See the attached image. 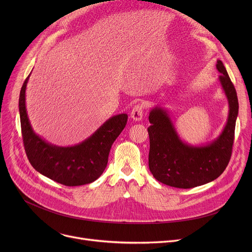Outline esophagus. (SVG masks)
Returning a JSON list of instances; mask_svg holds the SVG:
<instances>
[{"mask_svg": "<svg viewBox=\"0 0 252 252\" xmlns=\"http://www.w3.org/2000/svg\"><path fill=\"white\" fill-rule=\"evenodd\" d=\"M143 111H144V107L142 104H137L135 105L133 109H131V112H130V116L131 118L134 119V121H141L142 117H143Z\"/></svg>", "mask_w": 252, "mask_h": 252, "instance_id": "34e87169", "label": "esophagus"}]
</instances>
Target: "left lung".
Returning <instances> with one entry per match:
<instances>
[{
  "label": "left lung",
  "mask_w": 252,
  "mask_h": 252,
  "mask_svg": "<svg viewBox=\"0 0 252 252\" xmlns=\"http://www.w3.org/2000/svg\"><path fill=\"white\" fill-rule=\"evenodd\" d=\"M219 82L229 103V115L220 136L205 145L193 146L181 140L173 121L164 109L156 106L149 113V169L153 177L175 188L190 189L219 178L232 154L236 119L239 110L237 93L220 60Z\"/></svg>",
  "instance_id": "8db88e82"
}]
</instances>
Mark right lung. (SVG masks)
Instances as JSON below:
<instances>
[{
	"label": "right lung",
	"instance_id": "right-lung-1",
	"mask_svg": "<svg viewBox=\"0 0 252 252\" xmlns=\"http://www.w3.org/2000/svg\"><path fill=\"white\" fill-rule=\"evenodd\" d=\"M30 75L20 91L19 114L24 148L31 164L39 174L65 186H82L96 181L107 165L111 146L125 128L127 114L110 117L94 134L74 146H56L36 135L31 125L25 105Z\"/></svg>",
	"mask_w": 252,
	"mask_h": 252
}]
</instances>
